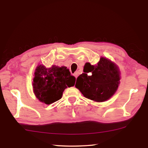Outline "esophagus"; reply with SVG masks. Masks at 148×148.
Here are the masks:
<instances>
[{"label":"esophagus","mask_w":148,"mask_h":148,"mask_svg":"<svg viewBox=\"0 0 148 148\" xmlns=\"http://www.w3.org/2000/svg\"><path fill=\"white\" fill-rule=\"evenodd\" d=\"M77 76H78V72H75L74 73V76L76 78L77 77Z\"/></svg>","instance_id":"1"}]
</instances>
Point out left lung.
<instances>
[{"mask_svg": "<svg viewBox=\"0 0 148 148\" xmlns=\"http://www.w3.org/2000/svg\"><path fill=\"white\" fill-rule=\"evenodd\" d=\"M87 65V69L84 67ZM84 73L77 77V88L87 99L95 102H103L111 97L118 87L120 75L115 64L106 58L101 57L97 65L86 63ZM92 72L88 76L87 73Z\"/></svg>", "mask_w": 148, "mask_h": 148, "instance_id": "1", "label": "left lung"}]
</instances>
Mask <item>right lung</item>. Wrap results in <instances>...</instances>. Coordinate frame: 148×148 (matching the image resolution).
<instances>
[{
	"label": "right lung",
	"instance_id": "add662e5",
	"mask_svg": "<svg viewBox=\"0 0 148 148\" xmlns=\"http://www.w3.org/2000/svg\"><path fill=\"white\" fill-rule=\"evenodd\" d=\"M33 79L34 92L40 102L50 104L60 100L67 86H73L75 77L66 67L52 65L47 69L42 65L36 69Z\"/></svg>",
	"mask_w": 148,
	"mask_h": 148
}]
</instances>
